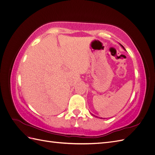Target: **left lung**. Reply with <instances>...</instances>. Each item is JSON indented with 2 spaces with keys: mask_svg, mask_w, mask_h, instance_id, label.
I'll list each match as a JSON object with an SVG mask.
<instances>
[{
  "mask_svg": "<svg viewBox=\"0 0 155 155\" xmlns=\"http://www.w3.org/2000/svg\"><path fill=\"white\" fill-rule=\"evenodd\" d=\"M120 45H121V46H122V48H124V50H125V48H124V46H122V45H121V44H120ZM92 115H93V114H92ZM96 117H97V116H96Z\"/></svg>",
  "mask_w": 155,
  "mask_h": 155,
  "instance_id": "left-lung-1",
  "label": "left lung"
}]
</instances>
